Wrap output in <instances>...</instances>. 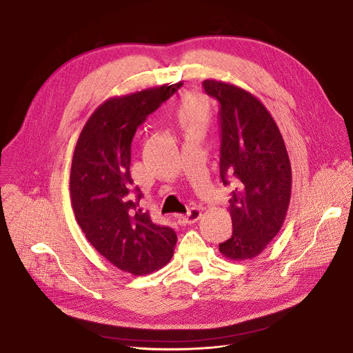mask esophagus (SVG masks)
Wrapping results in <instances>:
<instances>
[{"label":"esophagus","instance_id":"1","mask_svg":"<svg viewBox=\"0 0 353 353\" xmlns=\"http://www.w3.org/2000/svg\"><path fill=\"white\" fill-rule=\"evenodd\" d=\"M200 216H201V210L197 208V207H193V208L188 210V212L183 216V219L187 223H194L196 221L200 219Z\"/></svg>","mask_w":353,"mask_h":353}]
</instances>
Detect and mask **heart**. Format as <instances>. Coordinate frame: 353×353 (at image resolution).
<instances>
[{
	"label": "heart",
	"instance_id": "1",
	"mask_svg": "<svg viewBox=\"0 0 353 353\" xmlns=\"http://www.w3.org/2000/svg\"><path fill=\"white\" fill-rule=\"evenodd\" d=\"M204 110L205 108L201 101L193 99H183L179 105V119L185 128L201 125L205 112Z\"/></svg>",
	"mask_w": 353,
	"mask_h": 353
}]
</instances>
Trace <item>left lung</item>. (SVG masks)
Instances as JSON below:
<instances>
[{
  "label": "left lung",
  "mask_w": 353,
  "mask_h": 353,
  "mask_svg": "<svg viewBox=\"0 0 353 353\" xmlns=\"http://www.w3.org/2000/svg\"><path fill=\"white\" fill-rule=\"evenodd\" d=\"M203 87L219 103L221 180L235 187L228 207L234 231L219 252L232 261L253 259L284 222L292 196L290 159L273 117L253 94L214 79Z\"/></svg>",
  "instance_id": "1"
}]
</instances>
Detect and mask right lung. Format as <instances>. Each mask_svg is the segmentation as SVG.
Instances as JSON below:
<instances>
[{
  "label": "right lung",
  "instance_id": "1",
  "mask_svg": "<svg viewBox=\"0 0 353 353\" xmlns=\"http://www.w3.org/2000/svg\"><path fill=\"white\" fill-rule=\"evenodd\" d=\"M183 81L104 101L87 119L70 170L72 207L87 241L122 272L149 274L172 259L176 232L139 208L141 190L130 173L137 128Z\"/></svg>",
  "mask_w": 353,
  "mask_h": 353
}]
</instances>
